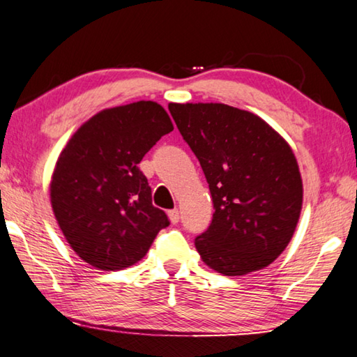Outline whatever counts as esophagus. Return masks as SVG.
<instances>
[{
	"label": "esophagus",
	"instance_id": "obj_1",
	"mask_svg": "<svg viewBox=\"0 0 357 357\" xmlns=\"http://www.w3.org/2000/svg\"><path fill=\"white\" fill-rule=\"evenodd\" d=\"M168 218H170V222L173 225H176L179 222V211L178 209H172L168 211Z\"/></svg>",
	"mask_w": 357,
	"mask_h": 357
}]
</instances>
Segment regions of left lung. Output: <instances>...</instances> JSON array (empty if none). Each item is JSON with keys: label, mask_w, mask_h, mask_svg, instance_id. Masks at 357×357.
Returning a JSON list of instances; mask_svg holds the SVG:
<instances>
[{"label": "left lung", "mask_w": 357, "mask_h": 357, "mask_svg": "<svg viewBox=\"0 0 357 357\" xmlns=\"http://www.w3.org/2000/svg\"><path fill=\"white\" fill-rule=\"evenodd\" d=\"M209 184L213 217L195 238L206 265L225 276L267 267L286 250L303 206L289 144L257 115L220 102L168 105Z\"/></svg>", "instance_id": "left-lung-1"}]
</instances>
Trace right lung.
<instances>
[{
	"label": "right lung",
	"instance_id": "1",
	"mask_svg": "<svg viewBox=\"0 0 357 357\" xmlns=\"http://www.w3.org/2000/svg\"><path fill=\"white\" fill-rule=\"evenodd\" d=\"M173 131L154 101L106 109L77 129L51 179V204L71 248L95 268L114 271L139 262L167 213L151 203L139 164L162 135Z\"/></svg>",
	"mask_w": 357,
	"mask_h": 357
}]
</instances>
